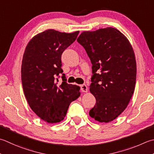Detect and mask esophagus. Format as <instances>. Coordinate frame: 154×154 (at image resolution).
<instances>
[{"label": "esophagus", "instance_id": "34e87169", "mask_svg": "<svg viewBox=\"0 0 154 154\" xmlns=\"http://www.w3.org/2000/svg\"><path fill=\"white\" fill-rule=\"evenodd\" d=\"M81 89L82 90L83 92L87 93V91H88V87L85 85V84H83V85H81Z\"/></svg>", "mask_w": 154, "mask_h": 154}]
</instances>
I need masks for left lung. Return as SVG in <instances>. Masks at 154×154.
<instances>
[{
    "label": "left lung",
    "instance_id": "1",
    "mask_svg": "<svg viewBox=\"0 0 154 154\" xmlns=\"http://www.w3.org/2000/svg\"><path fill=\"white\" fill-rule=\"evenodd\" d=\"M77 40L92 63L89 91L96 103L89 116L99 122H110L125 109L133 95L137 73L133 48L113 27L84 31Z\"/></svg>",
    "mask_w": 154,
    "mask_h": 154
}]
</instances>
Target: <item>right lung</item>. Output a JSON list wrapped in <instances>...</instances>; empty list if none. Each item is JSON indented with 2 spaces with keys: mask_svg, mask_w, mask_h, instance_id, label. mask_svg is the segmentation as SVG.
Listing matches in <instances>:
<instances>
[{
  "mask_svg": "<svg viewBox=\"0 0 154 154\" xmlns=\"http://www.w3.org/2000/svg\"><path fill=\"white\" fill-rule=\"evenodd\" d=\"M79 32L48 29L33 37L25 48L21 65L24 93L31 109L47 123L63 120L69 105L81 95L79 86L66 82L61 69L62 53ZM61 74L63 81L60 84Z\"/></svg>",
  "mask_w": 154,
  "mask_h": 154,
  "instance_id": "1",
  "label": "right lung"
}]
</instances>
